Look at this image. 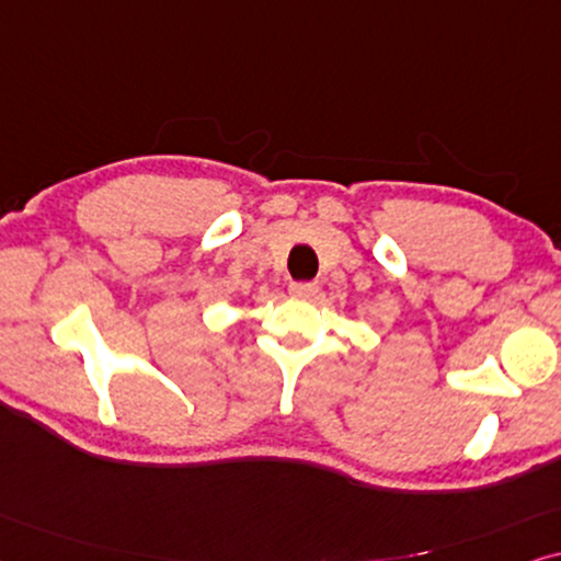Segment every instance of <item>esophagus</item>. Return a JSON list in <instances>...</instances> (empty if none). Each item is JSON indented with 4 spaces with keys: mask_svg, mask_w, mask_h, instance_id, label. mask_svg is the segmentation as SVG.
Wrapping results in <instances>:
<instances>
[{
    "mask_svg": "<svg viewBox=\"0 0 561 561\" xmlns=\"http://www.w3.org/2000/svg\"><path fill=\"white\" fill-rule=\"evenodd\" d=\"M289 295L297 300H312L318 295V285L316 282H295V285H289Z\"/></svg>",
    "mask_w": 561,
    "mask_h": 561,
    "instance_id": "esophagus-1",
    "label": "esophagus"
}]
</instances>
